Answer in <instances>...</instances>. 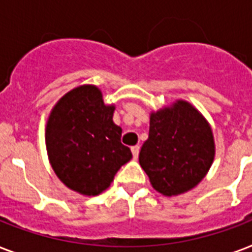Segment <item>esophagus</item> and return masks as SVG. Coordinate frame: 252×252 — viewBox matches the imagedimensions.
<instances>
[{
  "label": "esophagus",
  "mask_w": 252,
  "mask_h": 252,
  "mask_svg": "<svg viewBox=\"0 0 252 252\" xmlns=\"http://www.w3.org/2000/svg\"><path fill=\"white\" fill-rule=\"evenodd\" d=\"M130 150H132V154H133V158L136 159V158L138 157V153H140V146L136 145V146H132L130 148Z\"/></svg>",
  "instance_id": "34e87169"
}]
</instances>
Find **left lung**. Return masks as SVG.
Wrapping results in <instances>:
<instances>
[{"mask_svg":"<svg viewBox=\"0 0 252 252\" xmlns=\"http://www.w3.org/2000/svg\"><path fill=\"white\" fill-rule=\"evenodd\" d=\"M215 154L211 124L191 103L179 99L152 111L149 137L138 161L156 191L178 196L204 179Z\"/></svg>","mask_w":252,"mask_h":252,"instance_id":"1","label":"left lung"}]
</instances>
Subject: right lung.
<instances>
[{
  "mask_svg": "<svg viewBox=\"0 0 252 252\" xmlns=\"http://www.w3.org/2000/svg\"><path fill=\"white\" fill-rule=\"evenodd\" d=\"M115 106L94 85L74 87L53 106L45 126L49 163L68 188L85 196L106 191L132 153L112 120Z\"/></svg>",
  "mask_w": 252,
  "mask_h": 252,
  "instance_id": "1",
  "label": "right lung"
}]
</instances>
